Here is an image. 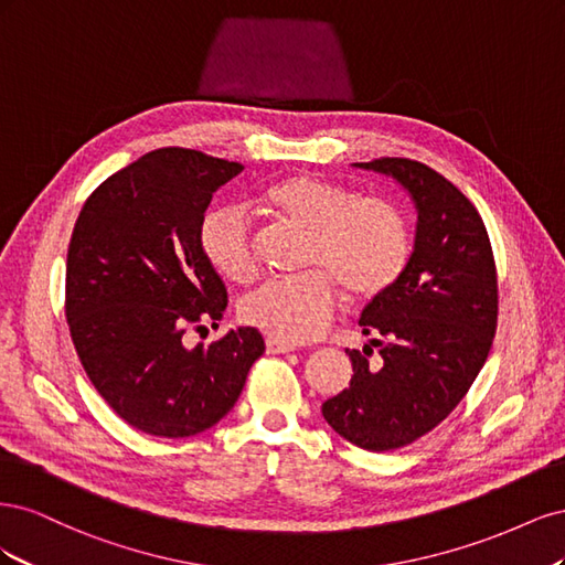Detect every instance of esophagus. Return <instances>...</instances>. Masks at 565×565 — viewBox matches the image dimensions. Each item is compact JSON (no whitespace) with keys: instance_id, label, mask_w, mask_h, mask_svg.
I'll use <instances>...</instances> for the list:
<instances>
[{"instance_id":"esophagus-1","label":"esophagus","mask_w":565,"mask_h":565,"mask_svg":"<svg viewBox=\"0 0 565 565\" xmlns=\"http://www.w3.org/2000/svg\"><path fill=\"white\" fill-rule=\"evenodd\" d=\"M266 351L268 353H289V351H295V344H289V341H282L278 337H266Z\"/></svg>"}]
</instances>
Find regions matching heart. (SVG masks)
I'll return each mask as SVG.
<instances>
[{
	"label": "heart",
	"mask_w": 565,
	"mask_h": 565,
	"mask_svg": "<svg viewBox=\"0 0 565 565\" xmlns=\"http://www.w3.org/2000/svg\"><path fill=\"white\" fill-rule=\"evenodd\" d=\"M262 200L289 224L309 231L306 266L299 278L268 280L249 292L241 313L252 328L289 344L311 341L334 313V282L351 299H372L398 282L409 262V231L403 214L380 198H355L351 188L313 174H295L268 185ZM200 243L221 276L245 282L256 268L254 235L235 207L210 212Z\"/></svg>",
	"instance_id": "obj_1"
}]
</instances>
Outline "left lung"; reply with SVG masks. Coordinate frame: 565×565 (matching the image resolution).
Wrapping results in <instances>:
<instances>
[{
	"label": "left lung",
	"instance_id": "left-lung-1",
	"mask_svg": "<svg viewBox=\"0 0 565 565\" xmlns=\"http://www.w3.org/2000/svg\"><path fill=\"white\" fill-rule=\"evenodd\" d=\"M353 167L401 183L417 210L403 276L358 320L370 344L347 349L351 384L322 403L341 438L384 452L429 434L478 377L498 328V270L481 214L446 177L405 158ZM372 345L377 364L369 363Z\"/></svg>",
	"mask_w": 565,
	"mask_h": 565
}]
</instances>
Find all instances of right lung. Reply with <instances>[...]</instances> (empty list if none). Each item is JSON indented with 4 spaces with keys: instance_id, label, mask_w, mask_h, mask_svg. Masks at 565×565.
Listing matches in <instances>:
<instances>
[{
    "instance_id": "right-lung-1",
    "label": "right lung",
    "mask_w": 565,
    "mask_h": 565,
    "mask_svg": "<svg viewBox=\"0 0 565 565\" xmlns=\"http://www.w3.org/2000/svg\"><path fill=\"white\" fill-rule=\"evenodd\" d=\"M241 162L160 148L84 202L67 247L65 318L84 372L134 429L162 438L224 419L264 353L256 328L212 344L183 334L226 311V285L200 243L204 210Z\"/></svg>"
}]
</instances>
